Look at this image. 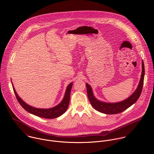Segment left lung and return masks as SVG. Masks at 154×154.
I'll use <instances>...</instances> for the list:
<instances>
[{"label":"left lung","instance_id":"1","mask_svg":"<svg viewBox=\"0 0 154 154\" xmlns=\"http://www.w3.org/2000/svg\"><path fill=\"white\" fill-rule=\"evenodd\" d=\"M142 71L141 74V77L137 89L131 96L121 102L116 103H108L97 99L93 94L92 88L89 84L86 83V85L87 88L88 96L94 109L100 112L106 114H116L123 112L124 110L131 106L132 105H133L140 97L143 85L145 66L143 61H142Z\"/></svg>","mask_w":154,"mask_h":154}]
</instances>
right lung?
<instances>
[{
  "label": "right lung",
  "mask_w": 154,
  "mask_h": 154,
  "mask_svg": "<svg viewBox=\"0 0 154 154\" xmlns=\"http://www.w3.org/2000/svg\"><path fill=\"white\" fill-rule=\"evenodd\" d=\"M12 85L13 87L14 92L15 94V96L17 97V99L20 103V104L23 106V108L26 110L29 113H31L32 114L36 116L39 117L44 118V119H52L57 118L60 116H62L67 109L69 103V99H70V92L72 86V83H71L68 85L66 89V91L65 93L64 96L61 102L58 104L57 106L51 108H37L33 106H31L30 105L26 103L23 99L18 95L17 93L16 92L14 85L12 83Z\"/></svg>",
  "instance_id": "1"
}]
</instances>
